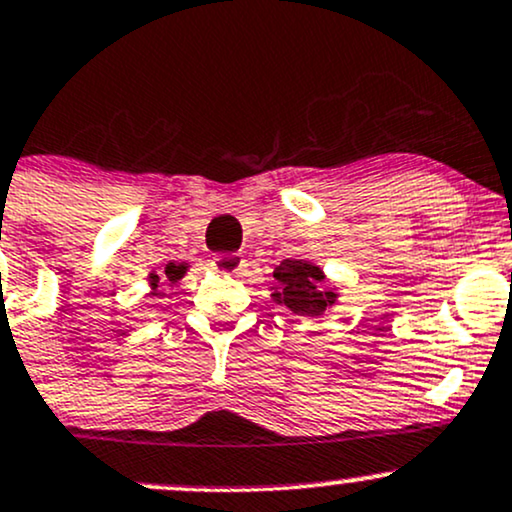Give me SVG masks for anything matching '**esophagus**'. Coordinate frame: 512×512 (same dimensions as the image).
I'll use <instances>...</instances> for the list:
<instances>
[{
    "mask_svg": "<svg viewBox=\"0 0 512 512\" xmlns=\"http://www.w3.org/2000/svg\"><path fill=\"white\" fill-rule=\"evenodd\" d=\"M211 267L221 274H243L245 260L238 252H223V255H216L211 260Z\"/></svg>",
    "mask_w": 512,
    "mask_h": 512,
    "instance_id": "1",
    "label": "esophagus"
}]
</instances>
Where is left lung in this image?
Here are the masks:
<instances>
[{"mask_svg": "<svg viewBox=\"0 0 512 512\" xmlns=\"http://www.w3.org/2000/svg\"><path fill=\"white\" fill-rule=\"evenodd\" d=\"M274 279L277 286H272L269 296L299 316L320 318L340 299L338 286H325V272L308 260H282L274 269Z\"/></svg>", "mask_w": 512, "mask_h": 512, "instance_id": "8db88e82", "label": "left lung"}]
</instances>
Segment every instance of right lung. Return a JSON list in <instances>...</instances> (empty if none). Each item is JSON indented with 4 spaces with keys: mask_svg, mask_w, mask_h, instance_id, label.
I'll list each match as a JSON object with an SVG mask.
<instances>
[{
    "mask_svg": "<svg viewBox=\"0 0 512 512\" xmlns=\"http://www.w3.org/2000/svg\"><path fill=\"white\" fill-rule=\"evenodd\" d=\"M187 269H189L187 262H167L165 272H162V274L150 272L148 274V286H150V291H153V296L157 294V286H160V284L172 286V284L182 282V277L187 274Z\"/></svg>",
    "mask_w": 512,
    "mask_h": 512,
    "instance_id": "obj_1",
    "label": "right lung"
}]
</instances>
